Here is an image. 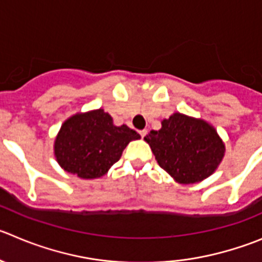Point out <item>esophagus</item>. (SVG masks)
Instances as JSON below:
<instances>
[{
    "label": "esophagus",
    "mask_w": 262,
    "mask_h": 262,
    "mask_svg": "<svg viewBox=\"0 0 262 262\" xmlns=\"http://www.w3.org/2000/svg\"><path fill=\"white\" fill-rule=\"evenodd\" d=\"M139 134H140L141 138H144V136L147 135V129H141V131H139Z\"/></svg>",
    "instance_id": "obj_1"
}]
</instances>
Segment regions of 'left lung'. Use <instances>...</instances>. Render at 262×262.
<instances>
[{
  "instance_id": "8db88e82",
  "label": "left lung",
  "mask_w": 262,
  "mask_h": 262,
  "mask_svg": "<svg viewBox=\"0 0 262 262\" xmlns=\"http://www.w3.org/2000/svg\"><path fill=\"white\" fill-rule=\"evenodd\" d=\"M144 140L158 165L178 183H199L210 177L225 156V144L212 124L174 113Z\"/></svg>"
}]
</instances>
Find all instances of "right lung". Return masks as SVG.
Returning a JSON list of instances; mask_svg holds the SVG:
<instances>
[{"label": "right lung", "instance_id": "add662e5", "mask_svg": "<svg viewBox=\"0 0 262 262\" xmlns=\"http://www.w3.org/2000/svg\"><path fill=\"white\" fill-rule=\"evenodd\" d=\"M140 139L126 124L114 126L102 109L78 113L63 122L54 156L59 166L81 179L100 178L121 158L127 144Z\"/></svg>", "mask_w": 262, "mask_h": 262}]
</instances>
